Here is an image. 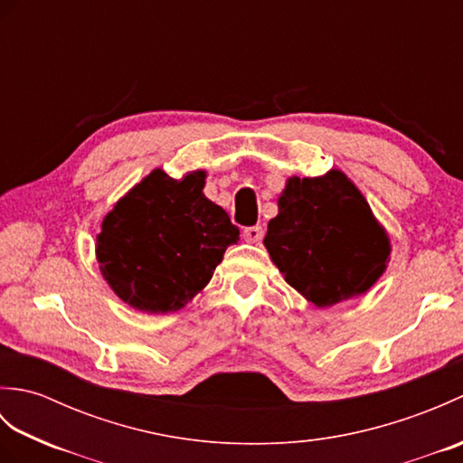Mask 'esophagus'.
Returning <instances> with one entry per match:
<instances>
[{
    "label": "esophagus",
    "mask_w": 463,
    "mask_h": 463,
    "mask_svg": "<svg viewBox=\"0 0 463 463\" xmlns=\"http://www.w3.org/2000/svg\"><path fill=\"white\" fill-rule=\"evenodd\" d=\"M242 237L247 242H260L262 239V226H249V229L242 231Z\"/></svg>",
    "instance_id": "esophagus-1"
}]
</instances>
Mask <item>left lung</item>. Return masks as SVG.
Listing matches in <instances>:
<instances>
[{"instance_id": "8db88e82", "label": "left lung", "mask_w": 463, "mask_h": 463, "mask_svg": "<svg viewBox=\"0 0 463 463\" xmlns=\"http://www.w3.org/2000/svg\"><path fill=\"white\" fill-rule=\"evenodd\" d=\"M264 247L284 280L317 308L366 294L392 252L388 231L340 169L288 176Z\"/></svg>"}]
</instances>
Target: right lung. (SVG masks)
I'll return each mask as SVG.
<instances>
[{
	"mask_svg": "<svg viewBox=\"0 0 463 463\" xmlns=\"http://www.w3.org/2000/svg\"><path fill=\"white\" fill-rule=\"evenodd\" d=\"M204 184L203 169L181 179L153 169L103 216L95 257L105 282L131 308H184L211 282L224 250L239 242V229L206 199Z\"/></svg>",
	"mask_w": 463,
	"mask_h": 463,
	"instance_id": "obj_1",
	"label": "right lung"
}]
</instances>
